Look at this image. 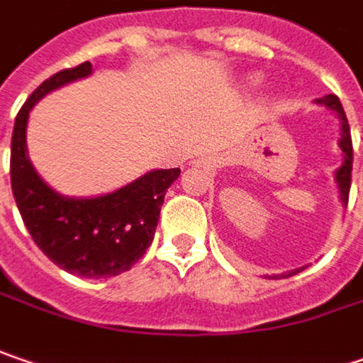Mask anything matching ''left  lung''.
Masks as SVG:
<instances>
[{
	"instance_id": "obj_1",
	"label": "left lung",
	"mask_w": 363,
	"mask_h": 363,
	"mask_svg": "<svg viewBox=\"0 0 363 363\" xmlns=\"http://www.w3.org/2000/svg\"><path fill=\"white\" fill-rule=\"evenodd\" d=\"M318 104H325L327 108L335 111L339 118H341V139H339V147L343 152V164L341 168L335 172V181H337V186H339V195H341V201L347 207V201H350V189H352V164H353V145H352V131H350V123H347V117L343 113V106H341V100L335 96V94H327V96L318 98L316 100ZM304 267L300 269H294V271H288V273H281V275H273V279H286V277H291L296 273H300Z\"/></svg>"
}]
</instances>
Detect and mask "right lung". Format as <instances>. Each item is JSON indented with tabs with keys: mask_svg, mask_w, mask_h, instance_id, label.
Segmentation results:
<instances>
[{
	"mask_svg": "<svg viewBox=\"0 0 363 363\" xmlns=\"http://www.w3.org/2000/svg\"><path fill=\"white\" fill-rule=\"evenodd\" d=\"M92 74L90 61L45 79L20 108L11 133V191L36 246L79 277H115L129 271L150 248L168 186L181 168L152 170L115 193L74 199L55 193L30 164L26 125L33 106L49 92Z\"/></svg>",
	"mask_w": 363,
	"mask_h": 363,
	"instance_id": "obj_1",
	"label": "right lung"
}]
</instances>
